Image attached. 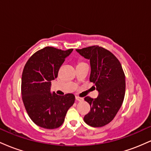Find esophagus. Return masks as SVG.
Returning <instances> with one entry per match:
<instances>
[{"instance_id": "obj_1", "label": "esophagus", "mask_w": 151, "mask_h": 151, "mask_svg": "<svg viewBox=\"0 0 151 151\" xmlns=\"http://www.w3.org/2000/svg\"><path fill=\"white\" fill-rule=\"evenodd\" d=\"M75 98H76V100H77V101H84V98L80 97V96H76Z\"/></svg>"}]
</instances>
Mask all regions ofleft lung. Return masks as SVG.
<instances>
[{"label":"left lung","instance_id":"1","mask_svg":"<svg viewBox=\"0 0 151 151\" xmlns=\"http://www.w3.org/2000/svg\"><path fill=\"white\" fill-rule=\"evenodd\" d=\"M90 60L89 80L99 91L97 98L86 96L91 110L84 121L92 127H102L109 124L120 109L126 91L125 74L120 62L109 50L98 45L76 50Z\"/></svg>","mask_w":151,"mask_h":151}]
</instances>
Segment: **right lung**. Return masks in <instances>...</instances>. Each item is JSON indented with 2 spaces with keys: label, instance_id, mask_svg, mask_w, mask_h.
<instances>
[{
  "label": "right lung",
  "instance_id": "right-lung-1",
  "mask_svg": "<svg viewBox=\"0 0 151 151\" xmlns=\"http://www.w3.org/2000/svg\"><path fill=\"white\" fill-rule=\"evenodd\" d=\"M73 49L62 50L46 47L33 54L22 74V99L27 113L36 125L47 129L59 128L68 109L73 105V93H51V81L58 77L65 58Z\"/></svg>",
  "mask_w": 151,
  "mask_h": 151
}]
</instances>
